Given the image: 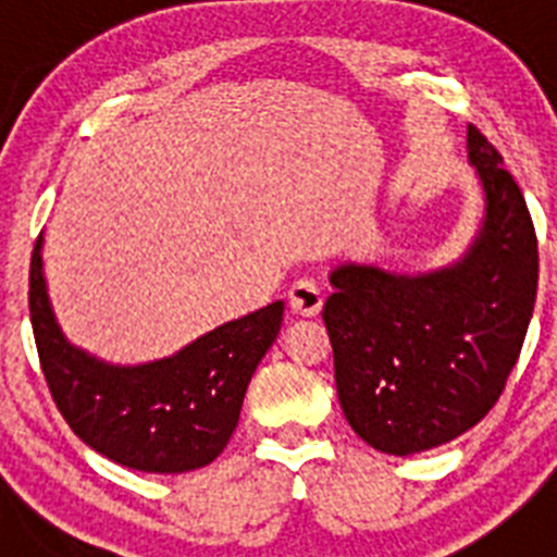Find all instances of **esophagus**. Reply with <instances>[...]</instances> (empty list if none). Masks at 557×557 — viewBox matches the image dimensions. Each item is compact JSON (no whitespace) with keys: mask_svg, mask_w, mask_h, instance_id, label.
I'll use <instances>...</instances> for the list:
<instances>
[{"mask_svg":"<svg viewBox=\"0 0 557 557\" xmlns=\"http://www.w3.org/2000/svg\"><path fill=\"white\" fill-rule=\"evenodd\" d=\"M289 309L301 318H314L323 309V293L309 278H298L289 287Z\"/></svg>","mask_w":557,"mask_h":557,"instance_id":"esophagus-1","label":"esophagus"}]
</instances>
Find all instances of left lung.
<instances>
[{
  "label": "left lung",
  "instance_id": "obj_1",
  "mask_svg": "<svg viewBox=\"0 0 557 557\" xmlns=\"http://www.w3.org/2000/svg\"><path fill=\"white\" fill-rule=\"evenodd\" d=\"M466 147L485 211L457 262L416 275L346 262L329 275L339 407L385 455L435 449L480 424L533 318L539 243L524 195L474 125Z\"/></svg>",
  "mask_w": 557,
  "mask_h": 557
}]
</instances>
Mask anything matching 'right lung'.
Segmentation results:
<instances>
[{"mask_svg":"<svg viewBox=\"0 0 557 557\" xmlns=\"http://www.w3.org/2000/svg\"><path fill=\"white\" fill-rule=\"evenodd\" d=\"M44 236L29 259V321L49 393L83 444L150 474L209 466L234 435L256 366L284 321V301L211 329L172 357L113 366L72 346L47 295Z\"/></svg>","mask_w":557,"mask_h":557,"instance_id":"obj_1","label":"right lung"}]
</instances>
